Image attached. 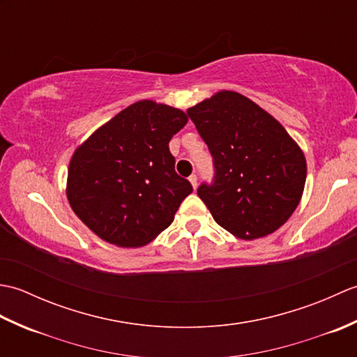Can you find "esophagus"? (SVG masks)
Here are the masks:
<instances>
[{"label":"esophagus","mask_w":357,"mask_h":357,"mask_svg":"<svg viewBox=\"0 0 357 357\" xmlns=\"http://www.w3.org/2000/svg\"><path fill=\"white\" fill-rule=\"evenodd\" d=\"M188 181H190V183H192L193 188H196V185H198V176H196L195 173H193V174H190V178H188Z\"/></svg>","instance_id":"esophagus-1"}]
</instances>
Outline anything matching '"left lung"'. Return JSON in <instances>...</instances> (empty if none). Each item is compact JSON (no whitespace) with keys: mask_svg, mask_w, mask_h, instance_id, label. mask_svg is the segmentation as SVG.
Masks as SVG:
<instances>
[{"mask_svg":"<svg viewBox=\"0 0 357 357\" xmlns=\"http://www.w3.org/2000/svg\"><path fill=\"white\" fill-rule=\"evenodd\" d=\"M213 158V183L198 196L215 221L241 239L276 231L304 192L307 162L270 113L244 95L222 90L187 110Z\"/></svg>","mask_w":357,"mask_h":357,"instance_id":"obj_1","label":"left lung"}]
</instances>
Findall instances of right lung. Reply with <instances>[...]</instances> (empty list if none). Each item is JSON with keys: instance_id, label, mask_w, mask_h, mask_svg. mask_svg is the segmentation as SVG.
Segmentation results:
<instances>
[{"instance_id": "right-lung-1", "label": "right lung", "mask_w": 357, "mask_h": 357, "mask_svg": "<svg viewBox=\"0 0 357 357\" xmlns=\"http://www.w3.org/2000/svg\"><path fill=\"white\" fill-rule=\"evenodd\" d=\"M179 109L138 101L75 150L67 176L72 210L101 239L142 247L169 227L192 184L174 172L169 142L187 124Z\"/></svg>"}]
</instances>
